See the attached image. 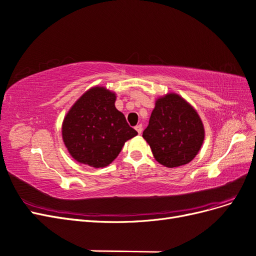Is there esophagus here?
<instances>
[{
  "label": "esophagus",
  "instance_id": "34e87169",
  "mask_svg": "<svg viewBox=\"0 0 256 256\" xmlns=\"http://www.w3.org/2000/svg\"><path fill=\"white\" fill-rule=\"evenodd\" d=\"M136 130L138 131V134H142L143 126L141 125V124H140V125H136Z\"/></svg>",
  "mask_w": 256,
  "mask_h": 256
}]
</instances>
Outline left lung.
<instances>
[{
	"mask_svg": "<svg viewBox=\"0 0 256 256\" xmlns=\"http://www.w3.org/2000/svg\"><path fill=\"white\" fill-rule=\"evenodd\" d=\"M204 132L196 111L180 96L168 94L156 102L143 138L160 164L176 168L196 156Z\"/></svg>",
	"mask_w": 256,
	"mask_h": 256,
	"instance_id": "1",
	"label": "left lung"
}]
</instances>
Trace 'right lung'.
Returning <instances> with one entry per match:
<instances>
[{
  "label": "right lung",
  "mask_w": 256,
  "mask_h": 256,
  "mask_svg": "<svg viewBox=\"0 0 256 256\" xmlns=\"http://www.w3.org/2000/svg\"><path fill=\"white\" fill-rule=\"evenodd\" d=\"M115 94L94 88L83 94L63 122L62 134L68 152L84 164L104 168L118 156L129 138L138 134L115 108Z\"/></svg>",
  "instance_id": "obj_1"
}]
</instances>
